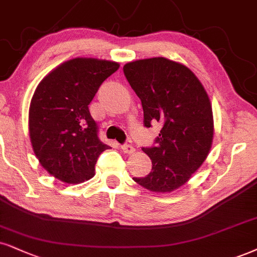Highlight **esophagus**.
Listing matches in <instances>:
<instances>
[{"mask_svg":"<svg viewBox=\"0 0 257 257\" xmlns=\"http://www.w3.org/2000/svg\"><path fill=\"white\" fill-rule=\"evenodd\" d=\"M121 150H122L125 154H128V155L135 153V148L132 147V145H130V144H123V145H121Z\"/></svg>","mask_w":257,"mask_h":257,"instance_id":"obj_1","label":"esophagus"}]
</instances>
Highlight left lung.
Instances as JSON below:
<instances>
[{"label":"left lung","mask_w":257,"mask_h":257,"mask_svg":"<svg viewBox=\"0 0 257 257\" xmlns=\"http://www.w3.org/2000/svg\"><path fill=\"white\" fill-rule=\"evenodd\" d=\"M123 74L142 101L144 125H162L156 145L142 149L153 162L151 172L134 180L151 192L175 191L211 150L214 130L208 95L186 65L164 57L130 62Z\"/></svg>","instance_id":"obj_1"}]
</instances>
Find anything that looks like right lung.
<instances>
[{"label": "right lung", "instance_id": "obj_1", "mask_svg": "<svg viewBox=\"0 0 257 257\" xmlns=\"http://www.w3.org/2000/svg\"><path fill=\"white\" fill-rule=\"evenodd\" d=\"M119 63L74 58L57 66L38 84L31 100L28 130L32 148L49 174L65 183L95 175V164L109 149L97 137L88 104Z\"/></svg>", "mask_w": 257, "mask_h": 257}]
</instances>
